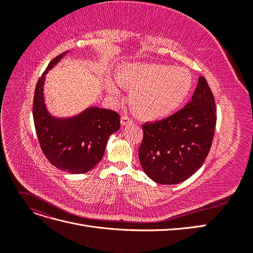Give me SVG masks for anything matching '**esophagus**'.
Instances as JSON below:
<instances>
[{"instance_id": "obj_1", "label": "esophagus", "mask_w": 253, "mask_h": 253, "mask_svg": "<svg viewBox=\"0 0 253 253\" xmlns=\"http://www.w3.org/2000/svg\"><path fill=\"white\" fill-rule=\"evenodd\" d=\"M120 122H121V126H127V125H132L133 120L129 118L127 115H122Z\"/></svg>"}]
</instances>
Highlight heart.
<instances>
[{"label":"heart","mask_w":253,"mask_h":253,"mask_svg":"<svg viewBox=\"0 0 253 253\" xmlns=\"http://www.w3.org/2000/svg\"><path fill=\"white\" fill-rule=\"evenodd\" d=\"M118 81L132 91L129 97L132 110L144 120L170 116L193 87V76L187 68L156 63L126 65L120 68ZM110 89L116 91L112 84Z\"/></svg>","instance_id":"heart-1"}]
</instances>
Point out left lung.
Here are the masks:
<instances>
[{
  "label": "left lung",
  "mask_w": 253,
  "mask_h": 253,
  "mask_svg": "<svg viewBox=\"0 0 253 253\" xmlns=\"http://www.w3.org/2000/svg\"><path fill=\"white\" fill-rule=\"evenodd\" d=\"M215 112V99L201 77L185 108L166 119L144 124L138 156L145 174L160 185H175L192 176L210 151Z\"/></svg>",
  "instance_id": "obj_1"
}]
</instances>
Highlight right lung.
Wrapping results in <instances>:
<instances>
[{
    "label": "right lung",
    "instance_id": "right-lung-1",
    "mask_svg": "<svg viewBox=\"0 0 253 253\" xmlns=\"http://www.w3.org/2000/svg\"><path fill=\"white\" fill-rule=\"evenodd\" d=\"M65 55L53 58L37 82L33 115L40 147L48 162L57 169L82 174L93 169L103 157L111 134L120 127L119 114L115 111L90 108L71 119L49 116L43 100L45 74Z\"/></svg>",
    "mask_w": 253,
    "mask_h": 253
}]
</instances>
